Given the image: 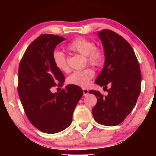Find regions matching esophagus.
Returning a JSON list of instances; mask_svg holds the SVG:
<instances>
[{"instance_id": "1", "label": "esophagus", "mask_w": 156, "mask_h": 156, "mask_svg": "<svg viewBox=\"0 0 156 156\" xmlns=\"http://www.w3.org/2000/svg\"><path fill=\"white\" fill-rule=\"evenodd\" d=\"M82 90H83V94L84 96H87L88 94V90L87 88H82Z\"/></svg>"}]
</instances>
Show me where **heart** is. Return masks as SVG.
<instances>
[{
  "label": "heart",
  "mask_w": 156,
  "mask_h": 156,
  "mask_svg": "<svg viewBox=\"0 0 156 156\" xmlns=\"http://www.w3.org/2000/svg\"><path fill=\"white\" fill-rule=\"evenodd\" d=\"M68 50L84 55L88 64L94 66H101L104 61L105 54L101 48L96 47L94 42L84 37H79L72 41L67 45ZM53 61L55 67L62 72H67L69 69L66 57L64 53L55 51L53 54ZM94 72L91 68H85L82 70L74 71L67 79L68 83L87 87L91 79L94 77Z\"/></svg>",
  "instance_id": "obj_1"
}]
</instances>
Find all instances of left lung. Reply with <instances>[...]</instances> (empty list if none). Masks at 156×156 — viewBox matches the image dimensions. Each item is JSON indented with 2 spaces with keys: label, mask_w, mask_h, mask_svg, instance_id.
Returning <instances> with one entry per match:
<instances>
[{
  "label": "left lung",
  "mask_w": 156,
  "mask_h": 156,
  "mask_svg": "<svg viewBox=\"0 0 156 156\" xmlns=\"http://www.w3.org/2000/svg\"><path fill=\"white\" fill-rule=\"evenodd\" d=\"M105 50L104 68L95 80L107 89L108 95L90 90L97 98L92 109L94 120L106 126L121 123L135 107L141 91V74L131 45L117 33L108 29L98 32Z\"/></svg>",
  "instance_id": "left-lung-1"
}]
</instances>
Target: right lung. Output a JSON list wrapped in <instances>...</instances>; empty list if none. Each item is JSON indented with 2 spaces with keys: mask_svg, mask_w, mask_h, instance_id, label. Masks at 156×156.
<instances>
[{
  "mask_svg": "<svg viewBox=\"0 0 156 156\" xmlns=\"http://www.w3.org/2000/svg\"><path fill=\"white\" fill-rule=\"evenodd\" d=\"M64 40L58 35H41L26 49L19 67L18 94L25 114L34 127L49 134L64 130L72 123L83 94L80 87L73 84L55 93L50 90L57 83L62 87L65 80L53 61L56 45Z\"/></svg>",
  "mask_w": 156,
  "mask_h": 156,
  "instance_id": "right-lung-1",
  "label": "right lung"
}]
</instances>
